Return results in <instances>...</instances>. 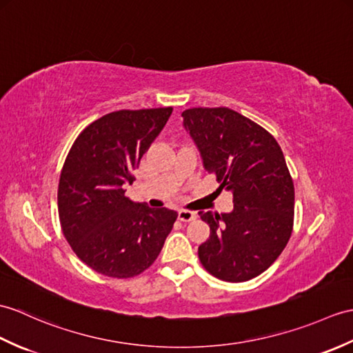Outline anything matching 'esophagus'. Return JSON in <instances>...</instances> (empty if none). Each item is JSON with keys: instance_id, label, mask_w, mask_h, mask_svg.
Here are the masks:
<instances>
[{"instance_id": "34e87169", "label": "esophagus", "mask_w": 353, "mask_h": 353, "mask_svg": "<svg viewBox=\"0 0 353 353\" xmlns=\"http://www.w3.org/2000/svg\"><path fill=\"white\" fill-rule=\"evenodd\" d=\"M177 216L180 221H183V223H190V221H194L196 218V214L191 210H179Z\"/></svg>"}]
</instances>
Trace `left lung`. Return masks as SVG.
Listing matches in <instances>:
<instances>
[{
	"mask_svg": "<svg viewBox=\"0 0 353 353\" xmlns=\"http://www.w3.org/2000/svg\"><path fill=\"white\" fill-rule=\"evenodd\" d=\"M183 128L200 152L203 167L216 174L219 190L233 194L228 214L199 212L210 227L199 257L223 281H248L274 263L288 245L294 188L276 139L230 108H191Z\"/></svg>",
	"mask_w": 353,
	"mask_h": 353,
	"instance_id": "obj_1",
	"label": "left lung"
}]
</instances>
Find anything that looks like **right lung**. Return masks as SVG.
I'll return each instance as SVG.
<instances>
[{"label":"right lung","instance_id":"1","mask_svg":"<svg viewBox=\"0 0 353 353\" xmlns=\"http://www.w3.org/2000/svg\"><path fill=\"white\" fill-rule=\"evenodd\" d=\"M173 108L120 110L88 125L65 158L59 183L63 234L87 266L130 278L149 268L177 212L150 209L125 196L132 171L161 134Z\"/></svg>","mask_w":353,"mask_h":353}]
</instances>
